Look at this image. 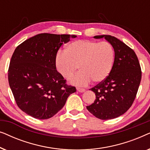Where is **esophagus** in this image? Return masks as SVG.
I'll return each mask as SVG.
<instances>
[{"instance_id": "34e87169", "label": "esophagus", "mask_w": 150, "mask_h": 150, "mask_svg": "<svg viewBox=\"0 0 150 150\" xmlns=\"http://www.w3.org/2000/svg\"><path fill=\"white\" fill-rule=\"evenodd\" d=\"M76 90L80 93H83V92L85 91V89H82V88H77Z\"/></svg>"}]
</instances>
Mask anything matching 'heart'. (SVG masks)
I'll return each instance as SVG.
<instances>
[{
	"instance_id": "heart-1",
	"label": "heart",
	"mask_w": 150,
	"mask_h": 150,
	"mask_svg": "<svg viewBox=\"0 0 150 150\" xmlns=\"http://www.w3.org/2000/svg\"><path fill=\"white\" fill-rule=\"evenodd\" d=\"M115 52L109 43L90 40H79L69 44L65 51L59 52L55 59L57 71L68 79L76 71V75L69 79L72 85L83 87L93 81L100 83L108 76L113 66Z\"/></svg>"
}]
</instances>
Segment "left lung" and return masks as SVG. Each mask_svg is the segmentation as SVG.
<instances>
[{
  "label": "left lung",
  "mask_w": 150,
  "mask_h": 150,
  "mask_svg": "<svg viewBox=\"0 0 150 150\" xmlns=\"http://www.w3.org/2000/svg\"><path fill=\"white\" fill-rule=\"evenodd\" d=\"M104 38L115 52L113 66L108 76L91 89L96 99L87 108L102 120L118 117L128 110L134 102L141 79L138 58L134 50L111 35H96Z\"/></svg>",
  "instance_id": "8db88e82"
}]
</instances>
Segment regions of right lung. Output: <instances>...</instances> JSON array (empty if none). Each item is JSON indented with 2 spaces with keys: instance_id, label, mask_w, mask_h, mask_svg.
I'll list each match as a JSON object with an SVG mask.
<instances>
[{
  "instance_id": "right-lung-1",
  "label": "right lung",
  "mask_w": 150,
  "mask_h": 150,
  "mask_svg": "<svg viewBox=\"0 0 150 150\" xmlns=\"http://www.w3.org/2000/svg\"><path fill=\"white\" fill-rule=\"evenodd\" d=\"M76 37L41 33L16 48L8 80L17 105L25 113L38 120L52 117L76 91L57 71L55 59L61 45Z\"/></svg>"
}]
</instances>
